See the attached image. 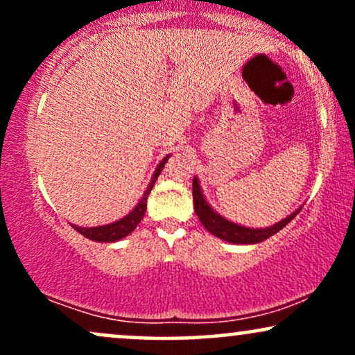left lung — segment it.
Returning a JSON list of instances; mask_svg holds the SVG:
<instances>
[{
  "label": "left lung",
  "mask_w": 355,
  "mask_h": 355,
  "mask_svg": "<svg viewBox=\"0 0 355 355\" xmlns=\"http://www.w3.org/2000/svg\"><path fill=\"white\" fill-rule=\"evenodd\" d=\"M191 191H193V207L195 214L200 218L202 225L205 227L210 234H214L215 237L227 240L230 243H259L262 240H267L268 237L277 234L279 230H282L292 218L299 214V210L294 211L292 215H288L287 218H284L282 222L275 223V225L268 227V229H247V227L237 225V223H232L229 220L220 217L218 214H215L214 210L210 209L209 203L203 198L200 185H198L197 178H193V183H191Z\"/></svg>",
  "instance_id": "1"
}]
</instances>
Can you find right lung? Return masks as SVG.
<instances>
[{
	"label": "right lung",
	"mask_w": 355,
	"mask_h": 355,
	"mask_svg": "<svg viewBox=\"0 0 355 355\" xmlns=\"http://www.w3.org/2000/svg\"><path fill=\"white\" fill-rule=\"evenodd\" d=\"M166 160H168V157H165L164 160L160 162V165L157 166V170H155L153 173V178L152 182H150V185L146 187L144 197H141V200L138 202V205L130 211L126 217H123L121 220H118L115 223H108V225H101V227H89V229H85V227H76L73 225V229L76 232H80L83 237H87L89 240H95V242H116V240L126 237L128 234H132L133 230L137 229V225L140 223V220L144 218V214L146 210V198H148L150 191H152L155 182H157L158 175H160L162 168H164Z\"/></svg>",
	"instance_id": "right-lung-1"
}]
</instances>
